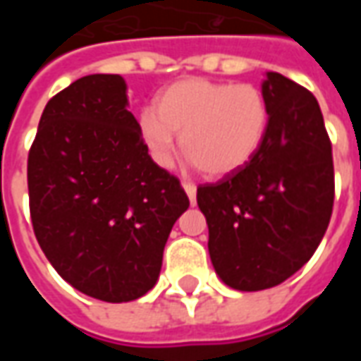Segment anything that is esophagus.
I'll list each match as a JSON object with an SVG mask.
<instances>
[{
    "label": "esophagus",
    "mask_w": 361,
    "mask_h": 361,
    "mask_svg": "<svg viewBox=\"0 0 361 361\" xmlns=\"http://www.w3.org/2000/svg\"><path fill=\"white\" fill-rule=\"evenodd\" d=\"M181 185H183V189H185V193H188L189 203L195 204L197 203V185H195V183H193V181H183Z\"/></svg>",
    "instance_id": "34e87169"
}]
</instances>
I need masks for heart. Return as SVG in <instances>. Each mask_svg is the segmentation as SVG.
<instances>
[{
	"label": "heart",
	"mask_w": 361,
	"mask_h": 361,
	"mask_svg": "<svg viewBox=\"0 0 361 361\" xmlns=\"http://www.w3.org/2000/svg\"><path fill=\"white\" fill-rule=\"evenodd\" d=\"M269 118L265 94L255 85L183 79L158 96L157 110L141 111L139 133L158 166H172L178 133L185 157L201 172L224 178L255 158Z\"/></svg>",
	"instance_id": "b5f03b06"
}]
</instances>
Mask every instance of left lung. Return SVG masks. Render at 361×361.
I'll list each match as a JSON object with an SVG mask.
<instances>
[{
    "instance_id": "left-lung-1",
    "label": "left lung",
    "mask_w": 361,
    "mask_h": 361,
    "mask_svg": "<svg viewBox=\"0 0 361 361\" xmlns=\"http://www.w3.org/2000/svg\"><path fill=\"white\" fill-rule=\"evenodd\" d=\"M265 142L250 164L197 188L220 280L240 292L267 290L302 269L329 226L333 149L317 98L284 75L267 73Z\"/></svg>"
}]
</instances>
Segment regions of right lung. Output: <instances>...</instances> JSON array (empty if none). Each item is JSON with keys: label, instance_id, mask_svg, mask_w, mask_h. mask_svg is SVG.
<instances>
[{"label": "right lung", "instance_id": "right-lung-1", "mask_svg": "<svg viewBox=\"0 0 361 361\" xmlns=\"http://www.w3.org/2000/svg\"><path fill=\"white\" fill-rule=\"evenodd\" d=\"M121 75H87L46 104L28 152L36 240L82 294L121 303L157 284L189 199L149 157Z\"/></svg>", "mask_w": 361, "mask_h": 361}]
</instances>
